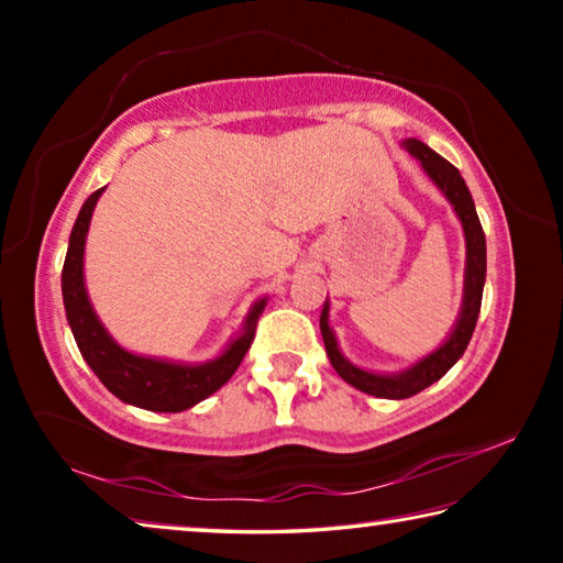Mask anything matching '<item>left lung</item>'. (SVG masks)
I'll return each mask as SVG.
<instances>
[{
	"label": "left lung",
	"mask_w": 563,
	"mask_h": 563,
	"mask_svg": "<svg viewBox=\"0 0 563 563\" xmlns=\"http://www.w3.org/2000/svg\"><path fill=\"white\" fill-rule=\"evenodd\" d=\"M402 148L409 156L419 161V166H422L424 174L430 176L432 184L442 190V196L450 201L452 211L456 213V218H460L462 233H464V247H466L464 288H462L460 316H456L450 335L442 340V345L434 347L432 352H427L424 357H419L409 367L397 369V373H375V369L360 367L342 355L335 330L330 325V300L325 298V305H322V312H320V332H322V342H325L330 365L335 367V373L345 379L347 385L357 387L360 393H367L383 399H407L417 393H422L424 387L434 385L437 379H442L446 373H450L454 362L464 355L466 345H470L476 318H479V308H482L484 280H487V241H484V231H482L479 216H476L474 198L470 194V188H466L462 174L450 164V161L442 158L437 151L422 144L419 139H405Z\"/></svg>",
	"instance_id": "left-lung-1"
}]
</instances>
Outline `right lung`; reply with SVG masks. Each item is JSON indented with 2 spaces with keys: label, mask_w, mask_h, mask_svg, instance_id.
<instances>
[{
  "label": "right lung",
  "mask_w": 563,
  "mask_h": 563,
  "mask_svg": "<svg viewBox=\"0 0 563 563\" xmlns=\"http://www.w3.org/2000/svg\"><path fill=\"white\" fill-rule=\"evenodd\" d=\"M103 190H107V186L93 190L84 201L79 216H76L62 271L64 310L74 332L76 347L93 369V375L101 379V385L113 397H119L121 402L148 409V412H184V409H190L218 393L233 377L247 347H251L255 325H258L268 298L263 295L251 305L238 335L228 340L225 347L206 362H178L168 357L139 355V352L119 345L97 316V310H93L87 278H84V253H87L91 216Z\"/></svg>",
  "instance_id": "1"
}]
</instances>
